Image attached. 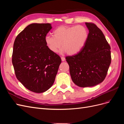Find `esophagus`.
<instances>
[{"label":"esophagus","mask_w":124,"mask_h":124,"mask_svg":"<svg viewBox=\"0 0 124 124\" xmlns=\"http://www.w3.org/2000/svg\"><path fill=\"white\" fill-rule=\"evenodd\" d=\"M61 59H62V62H63V61H65V57H61Z\"/></svg>","instance_id":"1"}]
</instances>
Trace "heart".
<instances>
[{"label": "heart", "instance_id": "1", "mask_svg": "<svg viewBox=\"0 0 124 124\" xmlns=\"http://www.w3.org/2000/svg\"><path fill=\"white\" fill-rule=\"evenodd\" d=\"M88 38V32L83 26L71 27L61 26L55 29L53 36H46L44 41L47 47L56 53L62 47V53L73 55L78 53L84 46Z\"/></svg>", "mask_w": 124, "mask_h": 124}]
</instances>
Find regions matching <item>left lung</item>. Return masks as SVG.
<instances>
[{"instance_id": "left-lung-1", "label": "left lung", "mask_w": 124, "mask_h": 124, "mask_svg": "<svg viewBox=\"0 0 124 124\" xmlns=\"http://www.w3.org/2000/svg\"><path fill=\"white\" fill-rule=\"evenodd\" d=\"M88 38L76 55L67 56L73 83L81 87H92L103 82L111 62V47L102 31L92 23H85Z\"/></svg>"}]
</instances>
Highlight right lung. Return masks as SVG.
Here are the masks:
<instances>
[{"instance_id": "right-lung-1", "label": "right lung", "mask_w": 124, "mask_h": 124, "mask_svg": "<svg viewBox=\"0 0 124 124\" xmlns=\"http://www.w3.org/2000/svg\"><path fill=\"white\" fill-rule=\"evenodd\" d=\"M49 23H32L15 39L12 62L17 80L29 91H46L53 85L61 57L47 47L44 39L52 29Z\"/></svg>"}]
</instances>
